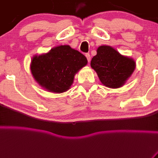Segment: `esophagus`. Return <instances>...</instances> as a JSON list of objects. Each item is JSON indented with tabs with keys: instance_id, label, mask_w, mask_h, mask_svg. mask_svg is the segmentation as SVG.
Returning <instances> with one entry per match:
<instances>
[{
	"instance_id": "esophagus-1",
	"label": "esophagus",
	"mask_w": 158,
	"mask_h": 158,
	"mask_svg": "<svg viewBox=\"0 0 158 158\" xmlns=\"http://www.w3.org/2000/svg\"><path fill=\"white\" fill-rule=\"evenodd\" d=\"M86 59H87V61H88V62H90V55H89V53H86Z\"/></svg>"
}]
</instances>
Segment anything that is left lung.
<instances>
[{
  "instance_id": "left-lung-1",
  "label": "left lung",
  "mask_w": 158,
  "mask_h": 158,
  "mask_svg": "<svg viewBox=\"0 0 158 158\" xmlns=\"http://www.w3.org/2000/svg\"><path fill=\"white\" fill-rule=\"evenodd\" d=\"M96 52L90 65L102 84L114 89L123 86L135 70V61L121 55L110 46H100Z\"/></svg>"
}]
</instances>
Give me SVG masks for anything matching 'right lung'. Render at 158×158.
Wrapping results in <instances>:
<instances>
[{
	"label": "right lung",
	"mask_w": 158,
	"mask_h": 158,
	"mask_svg": "<svg viewBox=\"0 0 158 158\" xmlns=\"http://www.w3.org/2000/svg\"><path fill=\"white\" fill-rule=\"evenodd\" d=\"M87 64L82 53L69 45L52 48L32 58L31 72L38 84L49 92L62 93L70 89L75 74Z\"/></svg>",
	"instance_id": "1"
}]
</instances>
